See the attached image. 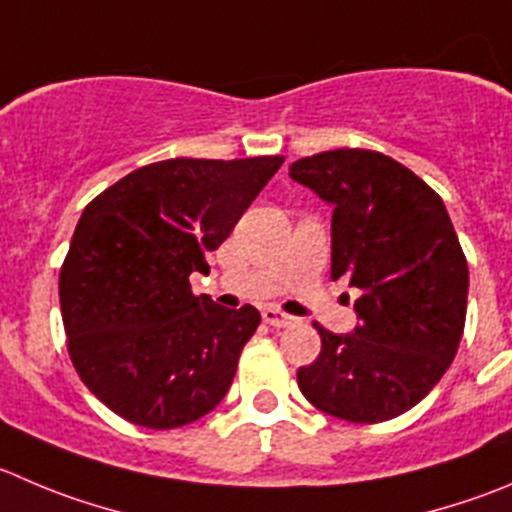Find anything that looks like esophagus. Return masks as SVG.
Instances as JSON below:
<instances>
[{"instance_id":"esophagus-1","label":"esophagus","mask_w":512,"mask_h":512,"mask_svg":"<svg viewBox=\"0 0 512 512\" xmlns=\"http://www.w3.org/2000/svg\"><path fill=\"white\" fill-rule=\"evenodd\" d=\"M261 316H264V321L269 326H289L291 321H294V316H289V314H284V311H279V309H274V306H266L264 311H261Z\"/></svg>"}]
</instances>
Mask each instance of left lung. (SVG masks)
Listing matches in <instances>:
<instances>
[{
  "label": "left lung",
  "mask_w": 512,
  "mask_h": 512,
  "mask_svg": "<svg viewBox=\"0 0 512 512\" xmlns=\"http://www.w3.org/2000/svg\"><path fill=\"white\" fill-rule=\"evenodd\" d=\"M289 175L334 208L332 279L362 291L352 334L314 324L321 352L296 372L301 394L339 420H392L440 382L465 329L467 261L445 203L372 150H326Z\"/></svg>",
  "instance_id": "8db88e82"
}]
</instances>
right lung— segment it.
<instances>
[{"label":"right lung","mask_w":512,"mask_h":512,"mask_svg":"<svg viewBox=\"0 0 512 512\" xmlns=\"http://www.w3.org/2000/svg\"><path fill=\"white\" fill-rule=\"evenodd\" d=\"M281 163V155L160 160L82 211L60 271V309L77 374L115 415L173 430L226 397L261 314L193 296L188 276L206 274V253Z\"/></svg>","instance_id":"add662e5"}]
</instances>
